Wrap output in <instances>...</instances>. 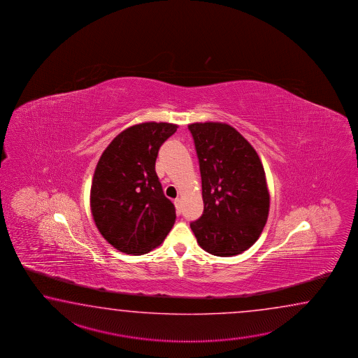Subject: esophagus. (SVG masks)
Listing matches in <instances>:
<instances>
[{"instance_id": "esophagus-1", "label": "esophagus", "mask_w": 358, "mask_h": 358, "mask_svg": "<svg viewBox=\"0 0 358 358\" xmlns=\"http://www.w3.org/2000/svg\"><path fill=\"white\" fill-rule=\"evenodd\" d=\"M174 205H176V213H178V215H180L182 213V201L179 198H176L174 201Z\"/></svg>"}]
</instances>
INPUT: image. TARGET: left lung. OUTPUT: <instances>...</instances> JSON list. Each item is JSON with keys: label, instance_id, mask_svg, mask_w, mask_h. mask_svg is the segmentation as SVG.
Returning <instances> with one entry per match:
<instances>
[{"label": "left lung", "instance_id": "obj_1", "mask_svg": "<svg viewBox=\"0 0 358 358\" xmlns=\"http://www.w3.org/2000/svg\"><path fill=\"white\" fill-rule=\"evenodd\" d=\"M197 152L203 213L190 222L197 242L219 257L248 250L262 233L270 207L259 155L233 127L221 122L188 125Z\"/></svg>", "mask_w": 358, "mask_h": 358}]
</instances>
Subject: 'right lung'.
I'll use <instances>...</instances> for the list:
<instances>
[{"instance_id":"1","label":"right lung","mask_w":358,"mask_h":358,"mask_svg":"<svg viewBox=\"0 0 358 358\" xmlns=\"http://www.w3.org/2000/svg\"><path fill=\"white\" fill-rule=\"evenodd\" d=\"M169 122H143L122 131L94 170L91 210L108 243L128 255H145L162 243L176 222L155 165L161 145L176 131Z\"/></svg>"}]
</instances>
